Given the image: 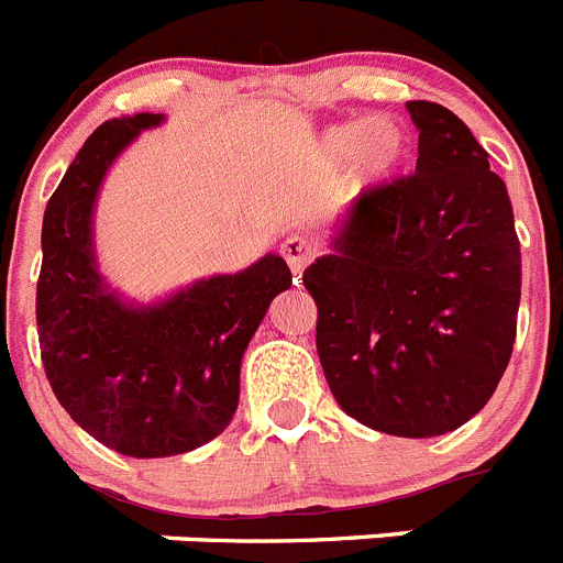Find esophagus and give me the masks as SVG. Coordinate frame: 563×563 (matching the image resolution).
<instances>
[{
    "instance_id": "34e87169",
    "label": "esophagus",
    "mask_w": 563,
    "mask_h": 563,
    "mask_svg": "<svg viewBox=\"0 0 563 563\" xmlns=\"http://www.w3.org/2000/svg\"><path fill=\"white\" fill-rule=\"evenodd\" d=\"M314 254H318V249L309 240L297 238V234L283 243V257H286V263H289V268L295 274H303V268L314 260Z\"/></svg>"
}]
</instances>
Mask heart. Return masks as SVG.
Here are the masks:
<instances>
[{"mask_svg":"<svg viewBox=\"0 0 563 563\" xmlns=\"http://www.w3.org/2000/svg\"><path fill=\"white\" fill-rule=\"evenodd\" d=\"M406 148L398 120L377 113L369 120L338 122L320 136V157L329 168L346 165V177L357 186H372L395 172Z\"/></svg>","mask_w":563,"mask_h":563,"instance_id":"b5f03b06","label":"heart"}]
</instances>
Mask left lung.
Listing matches in <instances>:
<instances>
[{
	"mask_svg": "<svg viewBox=\"0 0 563 563\" xmlns=\"http://www.w3.org/2000/svg\"><path fill=\"white\" fill-rule=\"evenodd\" d=\"M415 174L363 191L303 272L334 400L363 427L434 438L493 398L515 343L521 245L507 186L450 108L415 99Z\"/></svg>",
	"mask_w": 563,
	"mask_h": 563,
	"instance_id": "left-lung-1",
	"label": "left lung"
}]
</instances>
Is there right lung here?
I'll return each mask as SVG.
<instances>
[{
	"instance_id": "1",
	"label": "right lung",
	"mask_w": 563,
	"mask_h": 563,
	"mask_svg": "<svg viewBox=\"0 0 563 563\" xmlns=\"http://www.w3.org/2000/svg\"><path fill=\"white\" fill-rule=\"evenodd\" d=\"M163 113L93 131L42 220L36 325L56 400L85 432L129 457L191 452L238 412L240 363L268 303L291 286L280 254L214 274L157 303L111 289L93 252V206L108 168Z\"/></svg>"
}]
</instances>
